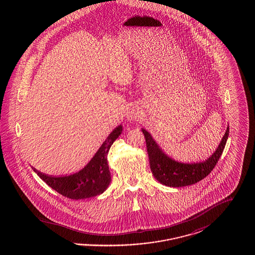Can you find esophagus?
Returning a JSON list of instances; mask_svg holds the SVG:
<instances>
[{
    "label": "esophagus",
    "mask_w": 255,
    "mask_h": 255,
    "mask_svg": "<svg viewBox=\"0 0 255 255\" xmlns=\"http://www.w3.org/2000/svg\"><path fill=\"white\" fill-rule=\"evenodd\" d=\"M139 112L134 108L129 110L128 113H127V120L130 121V122H135V121H138L139 119Z\"/></svg>",
    "instance_id": "34e87169"
}]
</instances>
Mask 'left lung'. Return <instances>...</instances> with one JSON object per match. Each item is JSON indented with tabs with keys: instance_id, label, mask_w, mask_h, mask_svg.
<instances>
[{
	"instance_id": "obj_1",
	"label": "left lung",
	"mask_w": 255,
	"mask_h": 255,
	"mask_svg": "<svg viewBox=\"0 0 255 255\" xmlns=\"http://www.w3.org/2000/svg\"><path fill=\"white\" fill-rule=\"evenodd\" d=\"M141 131L145 137L150 168L155 179L166 186L182 187L202 181L215 167L227 143L230 127L228 126L217 149L210 157L203 161L188 163L178 161L169 157L158 145L151 133L143 128Z\"/></svg>"
}]
</instances>
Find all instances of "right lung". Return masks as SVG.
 Returning a JSON list of instances; mask_svg holds the SVG:
<instances>
[{"label":"right lung","instance_id":"right-lung-1","mask_svg":"<svg viewBox=\"0 0 255 255\" xmlns=\"http://www.w3.org/2000/svg\"><path fill=\"white\" fill-rule=\"evenodd\" d=\"M122 133V125H119L111 132L84 168L70 176L51 177L35 168L33 171L52 189L69 199L81 200L102 194L111 182L107 155L111 146Z\"/></svg>","mask_w":255,"mask_h":255}]
</instances>
